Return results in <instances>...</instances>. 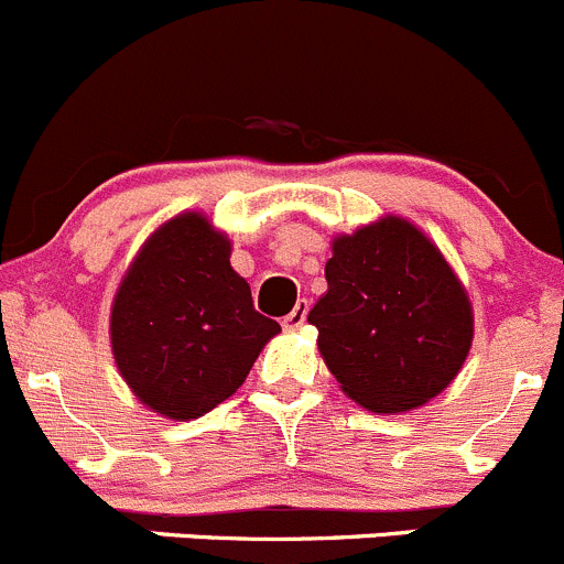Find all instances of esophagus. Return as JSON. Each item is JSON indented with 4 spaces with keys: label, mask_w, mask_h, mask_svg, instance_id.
<instances>
[{
    "label": "esophagus",
    "mask_w": 564,
    "mask_h": 564,
    "mask_svg": "<svg viewBox=\"0 0 564 564\" xmlns=\"http://www.w3.org/2000/svg\"><path fill=\"white\" fill-rule=\"evenodd\" d=\"M306 312H310V301H306V299H299V301H295V306H293V310H290L288 315L282 317V326L288 328V332H295V328H301V326H304V321H306Z\"/></svg>",
    "instance_id": "obj_1"
}]
</instances>
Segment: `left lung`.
I'll return each instance as SVG.
<instances>
[{
	"instance_id": "left-lung-1",
	"label": "left lung",
	"mask_w": 564,
	"mask_h": 564,
	"mask_svg": "<svg viewBox=\"0 0 564 564\" xmlns=\"http://www.w3.org/2000/svg\"><path fill=\"white\" fill-rule=\"evenodd\" d=\"M326 282L306 321L354 403L405 414L455 381L471 350V301L414 221L387 214L334 236Z\"/></svg>"
}]
</instances>
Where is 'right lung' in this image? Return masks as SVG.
<instances>
[{
    "label": "right lung",
    "mask_w": 564,
    "mask_h": 564,
    "mask_svg": "<svg viewBox=\"0 0 564 564\" xmlns=\"http://www.w3.org/2000/svg\"><path fill=\"white\" fill-rule=\"evenodd\" d=\"M232 243L203 210L155 227L109 312L115 365L144 409L197 420L236 394L280 323L260 315L230 265Z\"/></svg>",
    "instance_id": "add662e5"
}]
</instances>
